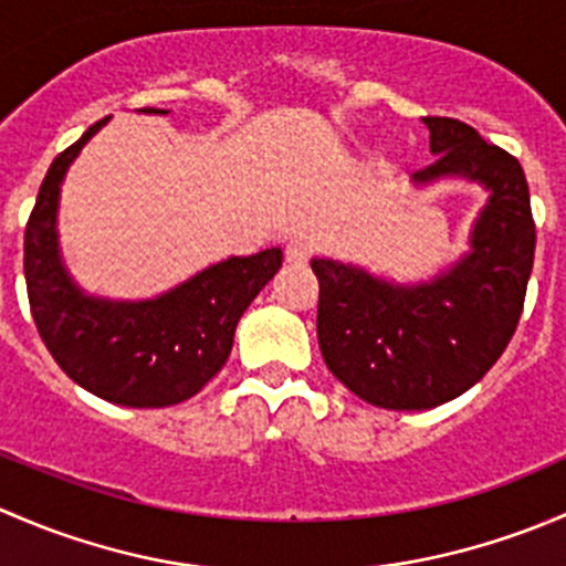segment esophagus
<instances>
[{
  "label": "esophagus",
  "instance_id": "34e87169",
  "mask_svg": "<svg viewBox=\"0 0 566 566\" xmlns=\"http://www.w3.org/2000/svg\"><path fill=\"white\" fill-rule=\"evenodd\" d=\"M284 256H287L290 265L301 268V265H306V262L312 260V247H310V243H304V241H290L287 251H284Z\"/></svg>",
  "mask_w": 566,
  "mask_h": 566
}]
</instances>
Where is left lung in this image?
<instances>
[{
  "label": "left lung",
  "instance_id": "obj_1",
  "mask_svg": "<svg viewBox=\"0 0 566 566\" xmlns=\"http://www.w3.org/2000/svg\"><path fill=\"white\" fill-rule=\"evenodd\" d=\"M424 125L436 161L410 177L413 186L468 180L488 191L465 254L408 284L350 262L312 260L325 367L386 410L436 408L476 386L515 334L534 265L536 232L517 158L460 119L424 117Z\"/></svg>",
  "mask_w": 566,
  "mask_h": 566
}]
</instances>
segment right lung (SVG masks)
<instances>
[{"label":"right lung","instance_id":"add662e5","mask_svg":"<svg viewBox=\"0 0 566 566\" xmlns=\"http://www.w3.org/2000/svg\"><path fill=\"white\" fill-rule=\"evenodd\" d=\"M106 123L87 128L43 177L24 235L27 295L40 339L73 384L125 408H167L193 397L224 367L238 319L282 268V249L227 256L156 298L84 293L62 262L56 210L67 169Z\"/></svg>","mask_w":566,"mask_h":566}]
</instances>
